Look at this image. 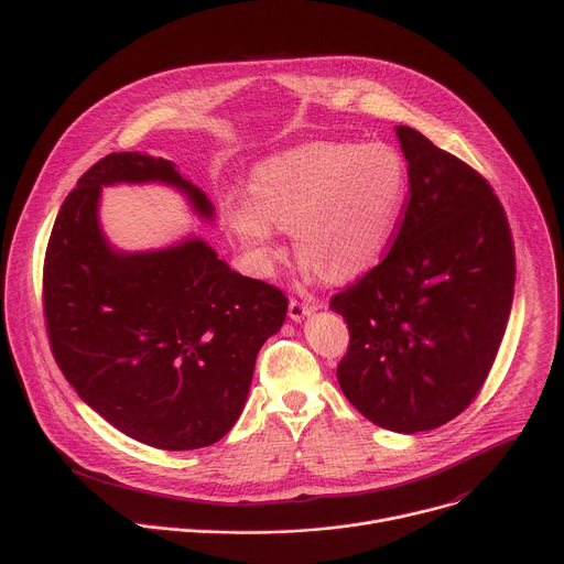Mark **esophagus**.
Here are the masks:
<instances>
[{
	"label": "esophagus",
	"mask_w": 564,
	"mask_h": 564,
	"mask_svg": "<svg viewBox=\"0 0 564 564\" xmlns=\"http://www.w3.org/2000/svg\"><path fill=\"white\" fill-rule=\"evenodd\" d=\"M316 310V305H310V303H301L296 299L290 301V307H288V314L292 321H303L305 316H310L312 312Z\"/></svg>",
	"instance_id": "obj_1"
}]
</instances>
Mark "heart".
<instances>
[{
	"label": "heart",
	"instance_id": "heart-1",
	"mask_svg": "<svg viewBox=\"0 0 564 564\" xmlns=\"http://www.w3.org/2000/svg\"><path fill=\"white\" fill-rule=\"evenodd\" d=\"M409 196V170L386 142H310L263 160L250 196H234L223 216L257 274L270 276L292 229L310 279L348 281L372 270L392 243Z\"/></svg>",
	"mask_w": 564,
	"mask_h": 564
}]
</instances>
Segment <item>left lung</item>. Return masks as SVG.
I'll list each match as a JSON object with an SVG mask.
<instances>
[{
    "mask_svg": "<svg viewBox=\"0 0 564 564\" xmlns=\"http://www.w3.org/2000/svg\"><path fill=\"white\" fill-rule=\"evenodd\" d=\"M409 205L386 259L330 301L350 330L337 379L372 424L413 435L457 417L485 383L513 303L509 223L491 185L394 127Z\"/></svg>",
    "mask_w": 564,
    "mask_h": 564,
    "instance_id": "8db88e82",
    "label": "left lung"
}]
</instances>
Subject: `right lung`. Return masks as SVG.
<instances>
[{
  "label": "right lung",
  "mask_w": 564,
  "mask_h": 564,
  "mask_svg": "<svg viewBox=\"0 0 564 564\" xmlns=\"http://www.w3.org/2000/svg\"><path fill=\"white\" fill-rule=\"evenodd\" d=\"M165 185L205 223L207 194L165 158L109 153L62 203L44 261L51 348L79 399L124 435L165 451L203 448L243 413L261 346L281 330V290L234 272L205 238L116 248L105 187Z\"/></svg>",
  "instance_id": "add662e5"
}]
</instances>
